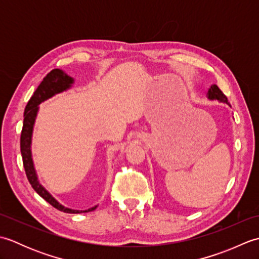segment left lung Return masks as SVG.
<instances>
[{"label": "left lung", "mask_w": 259, "mask_h": 259, "mask_svg": "<svg viewBox=\"0 0 259 259\" xmlns=\"http://www.w3.org/2000/svg\"><path fill=\"white\" fill-rule=\"evenodd\" d=\"M208 97H209V99H216V100L223 101V102H225V103L229 104L226 96L224 95L223 91H222L221 89H219V88H218L216 84L211 85L210 89H209V91H208Z\"/></svg>", "instance_id": "obj_1"}]
</instances>
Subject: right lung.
<instances>
[{"label":"right lung","instance_id":"add662e5","mask_svg":"<svg viewBox=\"0 0 259 259\" xmlns=\"http://www.w3.org/2000/svg\"><path fill=\"white\" fill-rule=\"evenodd\" d=\"M73 80L70 78L69 75L63 73L61 70L54 69L50 71L45 78H43L42 82L36 88V90L33 93V96L27 102L25 110H24V120H23V126H22V133H21V155L22 159H23V166L26 174L27 180L31 184L32 188L34 189L38 195H40L43 199L47 200L51 206L57 208L58 210H61L63 212L69 213H80L82 210H72V209L65 208L62 205L54 199V198L49 194V192L43 188V187L38 184L34 167H33V161L31 157V137H32V130H33V123H34L35 115L37 112V106L41 102H43L47 99L51 98L56 93L62 92L65 89L70 88L71 83ZM96 207H92L88 210H83V212L92 211L95 210Z\"/></svg>","mask_w":259,"mask_h":259}]
</instances>
